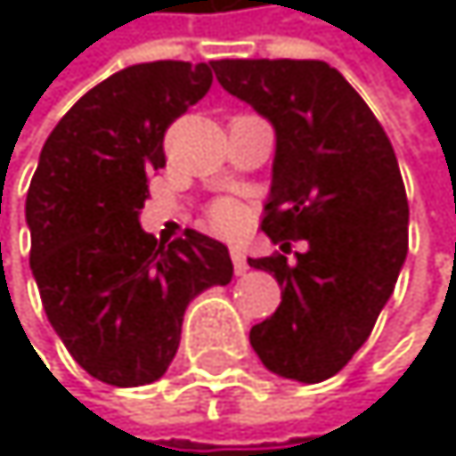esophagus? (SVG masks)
Instances as JSON below:
<instances>
[{
	"label": "esophagus",
	"mask_w": 456,
	"mask_h": 456,
	"mask_svg": "<svg viewBox=\"0 0 456 456\" xmlns=\"http://www.w3.org/2000/svg\"><path fill=\"white\" fill-rule=\"evenodd\" d=\"M230 256H232L235 273H238V276H246V273H248V262H246L243 248H240V246H232V248H230Z\"/></svg>",
	"instance_id": "34e87169"
}]
</instances>
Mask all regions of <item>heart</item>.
Masks as SVG:
<instances>
[{
	"label": "heart",
	"mask_w": 456,
	"mask_h": 456,
	"mask_svg": "<svg viewBox=\"0 0 456 456\" xmlns=\"http://www.w3.org/2000/svg\"><path fill=\"white\" fill-rule=\"evenodd\" d=\"M210 226L218 232H238L243 226V218H246V210L240 202L235 200H218L213 208H210Z\"/></svg>",
	"instance_id": "b5f03b06"
}]
</instances>
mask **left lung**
<instances>
[{"instance_id":"obj_1","label":"left lung","mask_w":456,"mask_h":456,"mask_svg":"<svg viewBox=\"0 0 456 456\" xmlns=\"http://www.w3.org/2000/svg\"><path fill=\"white\" fill-rule=\"evenodd\" d=\"M226 93L276 131L265 232L286 253L248 259L281 284L251 347L279 378H334L370 339L408 256V197L394 147L347 78L320 60L213 62Z\"/></svg>"}]
</instances>
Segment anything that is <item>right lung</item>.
I'll return each instance as SVG.
<instances>
[{
  "label": "right lung",
  "mask_w": 456,
  "mask_h": 456,
  "mask_svg": "<svg viewBox=\"0 0 456 456\" xmlns=\"http://www.w3.org/2000/svg\"><path fill=\"white\" fill-rule=\"evenodd\" d=\"M213 84V62H142L81 95L43 144L27 194L29 268L51 328L95 380H159L185 306L232 281L224 243L188 230L159 246L139 224L164 134Z\"/></svg>",
  "instance_id": "right-lung-1"
}]
</instances>
